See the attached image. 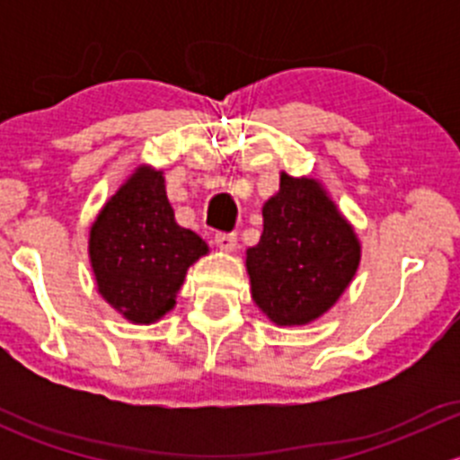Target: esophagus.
Returning a JSON list of instances; mask_svg holds the SVG:
<instances>
[{
  "label": "esophagus",
  "instance_id": "obj_1",
  "mask_svg": "<svg viewBox=\"0 0 460 460\" xmlns=\"http://www.w3.org/2000/svg\"><path fill=\"white\" fill-rule=\"evenodd\" d=\"M216 244L222 249V252H235V247H238V238H235V234H225V231H220V234H216Z\"/></svg>",
  "mask_w": 460,
  "mask_h": 460
}]
</instances>
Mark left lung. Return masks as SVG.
Masks as SVG:
<instances>
[{
    "instance_id": "1",
    "label": "left lung",
    "mask_w": 460,
    "mask_h": 460,
    "mask_svg": "<svg viewBox=\"0 0 460 460\" xmlns=\"http://www.w3.org/2000/svg\"><path fill=\"white\" fill-rule=\"evenodd\" d=\"M262 220L260 243L247 249L253 303L278 327L309 324L356 276L358 235L318 180L287 173L264 202Z\"/></svg>"
}]
</instances>
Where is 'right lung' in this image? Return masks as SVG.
Segmentation results:
<instances>
[{"label": "right lung", "instance_id": "right-lung-1", "mask_svg": "<svg viewBox=\"0 0 460 460\" xmlns=\"http://www.w3.org/2000/svg\"><path fill=\"white\" fill-rule=\"evenodd\" d=\"M207 243L175 222L164 175L137 166L102 207L88 235V258L102 298L136 324L157 323L175 307L187 269Z\"/></svg>", "mask_w": 460, "mask_h": 460}]
</instances>
